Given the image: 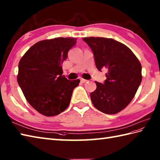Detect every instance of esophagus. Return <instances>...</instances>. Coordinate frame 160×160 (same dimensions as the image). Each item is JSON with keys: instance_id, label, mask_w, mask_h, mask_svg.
<instances>
[{"instance_id": "34e87169", "label": "esophagus", "mask_w": 160, "mask_h": 160, "mask_svg": "<svg viewBox=\"0 0 160 160\" xmlns=\"http://www.w3.org/2000/svg\"><path fill=\"white\" fill-rule=\"evenodd\" d=\"M87 81H88V80H86L84 79H81V83H86Z\"/></svg>"}]
</instances>
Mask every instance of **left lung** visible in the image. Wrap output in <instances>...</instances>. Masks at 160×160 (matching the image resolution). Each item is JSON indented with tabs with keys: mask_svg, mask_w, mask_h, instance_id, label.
<instances>
[{
	"mask_svg": "<svg viewBox=\"0 0 160 160\" xmlns=\"http://www.w3.org/2000/svg\"><path fill=\"white\" fill-rule=\"evenodd\" d=\"M93 52L97 69L106 68L103 83L96 81L90 98L96 108L113 115L124 109L142 82V66L130 48L112 38H83Z\"/></svg>",
	"mask_w": 160,
	"mask_h": 160,
	"instance_id": "obj_1",
	"label": "left lung"
}]
</instances>
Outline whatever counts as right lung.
I'll return each instance as SVG.
<instances>
[{
    "label": "right lung",
    "instance_id": "1",
    "mask_svg": "<svg viewBox=\"0 0 160 160\" xmlns=\"http://www.w3.org/2000/svg\"><path fill=\"white\" fill-rule=\"evenodd\" d=\"M76 43L74 38L39 41L19 62L18 83L28 103L42 115H57L69 106L80 81L68 80L62 75V63Z\"/></svg>",
    "mask_w": 160,
    "mask_h": 160
}]
</instances>
